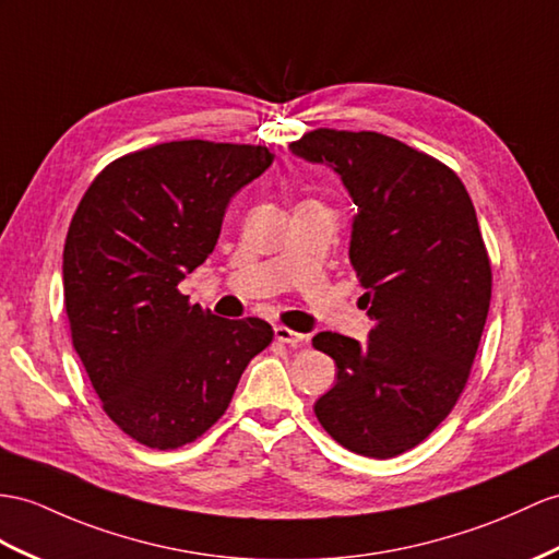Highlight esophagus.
<instances>
[{
    "label": "esophagus",
    "instance_id": "obj_1",
    "mask_svg": "<svg viewBox=\"0 0 559 559\" xmlns=\"http://www.w3.org/2000/svg\"><path fill=\"white\" fill-rule=\"evenodd\" d=\"M275 338H277V342H282V344L301 346V344H304V338H306V334H301V332H294V330H289V326H284V324H277V326H275Z\"/></svg>",
    "mask_w": 559,
    "mask_h": 559
}]
</instances>
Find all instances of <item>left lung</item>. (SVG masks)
Returning a JSON list of instances; mask_svg holds the SVG:
<instances>
[{
    "mask_svg": "<svg viewBox=\"0 0 559 559\" xmlns=\"http://www.w3.org/2000/svg\"><path fill=\"white\" fill-rule=\"evenodd\" d=\"M289 152L330 166L358 206L348 258L374 320L365 344L312 336L336 362L316 415L348 451L396 457L453 411L481 342L491 263L476 211L451 168L386 134L316 130Z\"/></svg>",
    "mask_w": 559,
    "mask_h": 559,
    "instance_id": "left-lung-1",
    "label": "left lung"
}]
</instances>
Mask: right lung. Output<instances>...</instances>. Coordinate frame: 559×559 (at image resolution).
<instances>
[{
	"label": "right lung",
	"mask_w": 559,
	"mask_h": 559,
	"mask_svg": "<svg viewBox=\"0 0 559 559\" xmlns=\"http://www.w3.org/2000/svg\"><path fill=\"white\" fill-rule=\"evenodd\" d=\"M275 160L265 146L166 142L114 160L68 227L63 298L73 346L116 425L148 448L192 443L272 342L177 292L213 253L229 201Z\"/></svg>",
	"instance_id": "add662e5"
}]
</instances>
